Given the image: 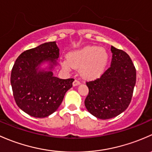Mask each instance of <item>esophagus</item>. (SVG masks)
<instances>
[{
	"instance_id": "esophagus-1",
	"label": "esophagus",
	"mask_w": 152,
	"mask_h": 152,
	"mask_svg": "<svg viewBox=\"0 0 152 152\" xmlns=\"http://www.w3.org/2000/svg\"><path fill=\"white\" fill-rule=\"evenodd\" d=\"M80 82L78 80H75V81L73 82V86H77L80 85Z\"/></svg>"
}]
</instances>
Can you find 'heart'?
Listing matches in <instances>:
<instances>
[{
  "mask_svg": "<svg viewBox=\"0 0 152 152\" xmlns=\"http://www.w3.org/2000/svg\"><path fill=\"white\" fill-rule=\"evenodd\" d=\"M108 55L103 48L88 46L69 54L68 59L62 61L64 68L71 71L74 67L80 68V75L88 79L96 78L104 71Z\"/></svg>",
  "mask_w": 152,
  "mask_h": 152,
  "instance_id": "obj_1",
  "label": "heart"
}]
</instances>
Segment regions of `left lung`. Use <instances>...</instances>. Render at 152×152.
<instances>
[{
  "label": "left lung",
  "instance_id": "left-lung-1",
  "mask_svg": "<svg viewBox=\"0 0 152 152\" xmlns=\"http://www.w3.org/2000/svg\"><path fill=\"white\" fill-rule=\"evenodd\" d=\"M110 66L95 80L86 82V109L100 119H109L126 110L136 83V69L129 55L111 46Z\"/></svg>",
  "mask_w": 152,
  "mask_h": 152
}]
</instances>
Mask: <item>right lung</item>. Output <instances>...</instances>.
Here are the masks:
<instances>
[{"label":"right lung","mask_w":152,"mask_h":152,"mask_svg":"<svg viewBox=\"0 0 152 152\" xmlns=\"http://www.w3.org/2000/svg\"><path fill=\"white\" fill-rule=\"evenodd\" d=\"M59 49L56 42H46L24 51L18 56L11 74L14 98L22 110L35 118H45L56 111L66 92L72 87L73 78L53 75ZM48 63L49 66L42 69Z\"/></svg>","instance_id":"right-lung-1"}]
</instances>
